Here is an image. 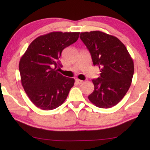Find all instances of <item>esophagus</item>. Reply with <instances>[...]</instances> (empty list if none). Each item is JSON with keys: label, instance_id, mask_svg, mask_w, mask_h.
Returning a JSON list of instances; mask_svg holds the SVG:
<instances>
[{"label": "esophagus", "instance_id": "obj_1", "mask_svg": "<svg viewBox=\"0 0 150 150\" xmlns=\"http://www.w3.org/2000/svg\"><path fill=\"white\" fill-rule=\"evenodd\" d=\"M76 83L79 84V85H81L83 83V81H82V80H80V79H76Z\"/></svg>", "mask_w": 150, "mask_h": 150}]
</instances>
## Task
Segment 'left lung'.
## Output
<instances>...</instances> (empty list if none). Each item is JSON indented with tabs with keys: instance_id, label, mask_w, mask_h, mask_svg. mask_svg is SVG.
<instances>
[{
	"instance_id": "1",
	"label": "left lung",
	"mask_w": 150,
	"mask_h": 150,
	"mask_svg": "<svg viewBox=\"0 0 150 150\" xmlns=\"http://www.w3.org/2000/svg\"><path fill=\"white\" fill-rule=\"evenodd\" d=\"M80 38L91 54L100 76L93 79L94 90L88 98L94 105L108 108L123 99L132 83L134 63L124 44L117 38L94 30L81 33Z\"/></svg>"
}]
</instances>
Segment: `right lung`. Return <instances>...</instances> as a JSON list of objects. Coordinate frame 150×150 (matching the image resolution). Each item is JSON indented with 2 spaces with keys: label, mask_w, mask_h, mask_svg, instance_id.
<instances>
[{
  "label": "right lung",
  "mask_w": 150,
  "mask_h": 150,
  "mask_svg": "<svg viewBox=\"0 0 150 150\" xmlns=\"http://www.w3.org/2000/svg\"><path fill=\"white\" fill-rule=\"evenodd\" d=\"M79 32H51L39 36L28 46L19 63L21 83L33 103L42 110L62 104L74 79L58 72L63 49L76 42Z\"/></svg>",
  "instance_id": "obj_1"
}]
</instances>
